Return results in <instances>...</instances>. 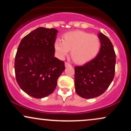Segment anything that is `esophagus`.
I'll list each match as a JSON object with an SVG mask.
<instances>
[{
	"label": "esophagus",
	"instance_id": "esophagus-1",
	"mask_svg": "<svg viewBox=\"0 0 131 131\" xmlns=\"http://www.w3.org/2000/svg\"><path fill=\"white\" fill-rule=\"evenodd\" d=\"M64 65H65V67H71V64H70L69 63H68V62H65V63H64Z\"/></svg>",
	"mask_w": 131,
	"mask_h": 131
}]
</instances>
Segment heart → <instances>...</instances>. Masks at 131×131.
Listing matches in <instances>:
<instances>
[{
    "label": "heart",
    "mask_w": 131,
    "mask_h": 131,
    "mask_svg": "<svg viewBox=\"0 0 131 131\" xmlns=\"http://www.w3.org/2000/svg\"><path fill=\"white\" fill-rule=\"evenodd\" d=\"M102 47L97 36L84 31H75L64 34L62 41L54 42L57 57L63 59L71 50V56L76 63L84 64L92 60L98 55Z\"/></svg>",
    "instance_id": "b5f03b06"
}]
</instances>
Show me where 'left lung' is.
Wrapping results in <instances>:
<instances>
[{
    "instance_id": "left-lung-1",
    "label": "left lung",
    "mask_w": 131,
    "mask_h": 131,
    "mask_svg": "<svg viewBox=\"0 0 131 131\" xmlns=\"http://www.w3.org/2000/svg\"><path fill=\"white\" fill-rule=\"evenodd\" d=\"M100 52L92 60L74 67L76 92L84 99H92L105 92L115 77L116 55L112 42L102 32Z\"/></svg>"
}]
</instances>
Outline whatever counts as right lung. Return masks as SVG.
Listing matches in <instances>:
<instances>
[{"mask_svg":"<svg viewBox=\"0 0 131 131\" xmlns=\"http://www.w3.org/2000/svg\"><path fill=\"white\" fill-rule=\"evenodd\" d=\"M58 31L39 27L21 40L15 60L16 80L20 88L34 98L42 99L54 91L65 69L55 55Z\"/></svg>","mask_w":131,"mask_h":131,"instance_id":"1","label":"right lung"}]
</instances>
